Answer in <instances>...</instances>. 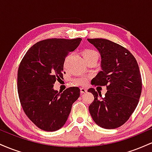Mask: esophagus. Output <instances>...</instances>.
Wrapping results in <instances>:
<instances>
[{
    "label": "esophagus",
    "instance_id": "obj_1",
    "mask_svg": "<svg viewBox=\"0 0 152 152\" xmlns=\"http://www.w3.org/2000/svg\"><path fill=\"white\" fill-rule=\"evenodd\" d=\"M80 91H81V94H83V93H86L87 91V89L85 88H80Z\"/></svg>",
    "mask_w": 152,
    "mask_h": 152
}]
</instances>
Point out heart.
<instances>
[{
	"label": "heart",
	"mask_w": 152,
	"mask_h": 152,
	"mask_svg": "<svg viewBox=\"0 0 152 152\" xmlns=\"http://www.w3.org/2000/svg\"><path fill=\"white\" fill-rule=\"evenodd\" d=\"M83 56L85 60H88L91 58H99L98 52L96 51L95 50L93 49H86L83 51ZM68 57L65 59L64 61V66H66V62H67ZM88 78L85 77V76H80V77L76 78L74 79V82L76 84L78 85H86L88 83Z\"/></svg>",
	"instance_id": "heart-1"
}]
</instances>
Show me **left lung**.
<instances>
[{"label": "left lung", "mask_w": 152, "mask_h": 152, "mask_svg": "<svg viewBox=\"0 0 152 152\" xmlns=\"http://www.w3.org/2000/svg\"><path fill=\"white\" fill-rule=\"evenodd\" d=\"M102 57L101 67L92 85L106 86L105 97L93 88L94 102L88 109L92 118L99 126L113 129L123 125L137 108L142 83L137 60L124 47L104 38H88Z\"/></svg>", "instance_id": "left-lung-1"}]
</instances>
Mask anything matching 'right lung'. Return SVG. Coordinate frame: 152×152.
Returning <instances> with one entry per match:
<instances>
[{
	"label": "right lung",
	"mask_w": 152,
	"mask_h": 152,
	"mask_svg": "<svg viewBox=\"0 0 152 152\" xmlns=\"http://www.w3.org/2000/svg\"><path fill=\"white\" fill-rule=\"evenodd\" d=\"M49 38L31 46L20 61L18 70V93L26 116L46 132H55L65 124L72 104L78 99V87L63 93L53 89L56 80L63 78L64 64L69 52L81 41Z\"/></svg>",
	"instance_id": "1"
}]
</instances>
